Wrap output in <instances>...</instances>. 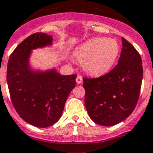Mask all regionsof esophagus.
Returning <instances> with one entry per match:
<instances>
[{
    "instance_id": "obj_1",
    "label": "esophagus",
    "mask_w": 153,
    "mask_h": 153,
    "mask_svg": "<svg viewBox=\"0 0 153 153\" xmlns=\"http://www.w3.org/2000/svg\"><path fill=\"white\" fill-rule=\"evenodd\" d=\"M76 82L78 83V84H81L82 82V78L81 76H77L76 78Z\"/></svg>"
}]
</instances>
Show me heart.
<instances>
[{
	"label": "heart",
	"instance_id": "1",
	"mask_svg": "<svg viewBox=\"0 0 153 153\" xmlns=\"http://www.w3.org/2000/svg\"><path fill=\"white\" fill-rule=\"evenodd\" d=\"M118 53L119 45L117 40L97 37L78 47L74 55L88 74L100 76L111 70Z\"/></svg>",
	"mask_w": 153,
	"mask_h": 153
}]
</instances>
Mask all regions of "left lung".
<instances>
[{"label": "left lung", "instance_id": "obj_1", "mask_svg": "<svg viewBox=\"0 0 153 153\" xmlns=\"http://www.w3.org/2000/svg\"><path fill=\"white\" fill-rule=\"evenodd\" d=\"M123 48L117 65L97 79L83 78L85 106L94 123L112 126L123 122L134 111L143 79L140 55L122 37Z\"/></svg>", "mask_w": 153, "mask_h": 153}]
</instances>
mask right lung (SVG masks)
Segmentation results:
<instances>
[{
  "label": "right lung",
  "mask_w": 153,
  "mask_h": 153,
  "mask_svg": "<svg viewBox=\"0 0 153 153\" xmlns=\"http://www.w3.org/2000/svg\"><path fill=\"white\" fill-rule=\"evenodd\" d=\"M53 36L37 32L24 39L10 56L7 83L19 116L30 125L45 128L61 118L65 101L75 85L76 74L62 75L56 68L32 67V51L53 46Z\"/></svg>",
  "instance_id": "1"
}]
</instances>
